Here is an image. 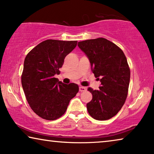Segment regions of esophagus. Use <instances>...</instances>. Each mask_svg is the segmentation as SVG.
Returning <instances> with one entry per match:
<instances>
[{
  "instance_id": "1",
  "label": "esophagus",
  "mask_w": 154,
  "mask_h": 154,
  "mask_svg": "<svg viewBox=\"0 0 154 154\" xmlns=\"http://www.w3.org/2000/svg\"><path fill=\"white\" fill-rule=\"evenodd\" d=\"M79 91L80 92H83V91H85L86 90V88H85V87H84V86H79Z\"/></svg>"
}]
</instances>
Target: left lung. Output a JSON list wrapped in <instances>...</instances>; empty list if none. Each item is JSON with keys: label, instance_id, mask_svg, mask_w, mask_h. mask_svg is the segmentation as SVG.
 <instances>
[{"label": "left lung", "instance_id": "obj_1", "mask_svg": "<svg viewBox=\"0 0 154 154\" xmlns=\"http://www.w3.org/2000/svg\"><path fill=\"white\" fill-rule=\"evenodd\" d=\"M88 57L92 72L101 82L99 90H88L93 99L86 104L92 118L111 119L120 111L127 97L130 69L122 50L111 41L97 38L78 42Z\"/></svg>", "mask_w": 154, "mask_h": 154}]
</instances>
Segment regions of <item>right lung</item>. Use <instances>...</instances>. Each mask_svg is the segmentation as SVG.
Here are the masks:
<instances>
[{
  "mask_svg": "<svg viewBox=\"0 0 154 154\" xmlns=\"http://www.w3.org/2000/svg\"><path fill=\"white\" fill-rule=\"evenodd\" d=\"M77 43V41L45 40L25 59L22 86L29 106L41 118L54 120L62 116L79 91L77 84H65L54 77Z\"/></svg>",
  "mask_w": 154,
  "mask_h": 154,
  "instance_id": "right-lung-1",
  "label": "right lung"
}]
</instances>
